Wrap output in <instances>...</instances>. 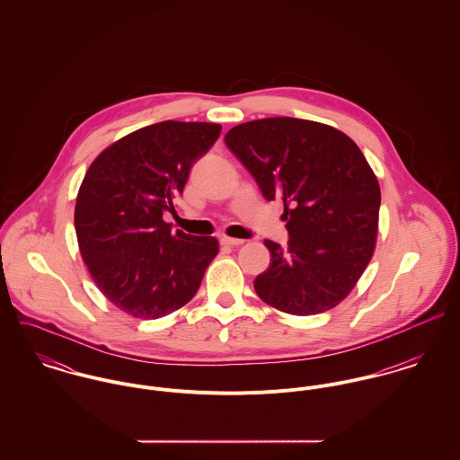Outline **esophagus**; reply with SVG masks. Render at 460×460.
Segmentation results:
<instances>
[{"instance_id":"1","label":"esophagus","mask_w":460,"mask_h":460,"mask_svg":"<svg viewBox=\"0 0 460 460\" xmlns=\"http://www.w3.org/2000/svg\"><path fill=\"white\" fill-rule=\"evenodd\" d=\"M244 241L243 239H234V237H221L223 246H241Z\"/></svg>"}]
</instances>
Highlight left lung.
<instances>
[{
  "mask_svg": "<svg viewBox=\"0 0 460 460\" xmlns=\"http://www.w3.org/2000/svg\"><path fill=\"white\" fill-rule=\"evenodd\" d=\"M225 143L263 198L285 205L288 248L263 241L270 263L253 281L259 297L290 315L334 308L376 250L381 188L363 152L331 126L290 117L235 126Z\"/></svg>",
  "mask_w": 460,
  "mask_h": 460,
  "instance_id": "8db88e82",
  "label": "left lung"
}]
</instances>
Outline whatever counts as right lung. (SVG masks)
Returning <instances> with one entry per match:
<instances>
[{
    "label": "right lung",
    "instance_id": "add662e5",
    "mask_svg": "<svg viewBox=\"0 0 460 460\" xmlns=\"http://www.w3.org/2000/svg\"><path fill=\"white\" fill-rule=\"evenodd\" d=\"M219 132L207 122L141 128L102 150L81 182V257L104 297L131 317L159 319L188 305L219 252L216 237L172 232L163 219Z\"/></svg>",
    "mask_w": 460,
    "mask_h": 460
}]
</instances>
